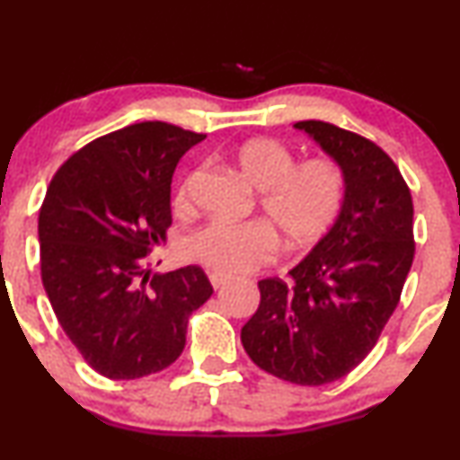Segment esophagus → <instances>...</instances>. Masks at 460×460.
<instances>
[{
  "label": "esophagus",
  "mask_w": 460,
  "mask_h": 460,
  "mask_svg": "<svg viewBox=\"0 0 460 460\" xmlns=\"http://www.w3.org/2000/svg\"><path fill=\"white\" fill-rule=\"evenodd\" d=\"M209 283H212L214 289H218V287H223V285L229 283V276L218 274V272H212V274H209Z\"/></svg>",
  "instance_id": "1"
}]
</instances>
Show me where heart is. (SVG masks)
<instances>
[{"instance_id": "obj_1", "label": "heart", "mask_w": 460, "mask_h": 460, "mask_svg": "<svg viewBox=\"0 0 460 460\" xmlns=\"http://www.w3.org/2000/svg\"><path fill=\"white\" fill-rule=\"evenodd\" d=\"M235 169L257 188V208L263 223H212L186 237L184 251L192 261L214 272L246 274L274 261L279 244L287 252H302L323 240L339 223L347 201L345 171L334 158L314 156L296 163V154L274 137H257L234 152ZM190 173L177 186V214L192 212Z\"/></svg>"}]
</instances>
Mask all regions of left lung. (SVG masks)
Segmentation results:
<instances>
[{
	"instance_id": "obj_1",
	"label": "left lung",
	"mask_w": 460,
	"mask_h": 460,
	"mask_svg": "<svg viewBox=\"0 0 460 460\" xmlns=\"http://www.w3.org/2000/svg\"><path fill=\"white\" fill-rule=\"evenodd\" d=\"M347 177L339 223L291 283L259 280L261 302L242 328L254 364L297 385L345 377L377 345L401 300L416 242L413 201L388 154L367 137L328 121H297Z\"/></svg>"
}]
</instances>
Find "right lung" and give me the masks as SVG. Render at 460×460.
<instances>
[{
	"label": "right lung",
	"mask_w": 460,
	"mask_h": 460,
	"mask_svg": "<svg viewBox=\"0 0 460 460\" xmlns=\"http://www.w3.org/2000/svg\"><path fill=\"white\" fill-rule=\"evenodd\" d=\"M201 132L141 121L98 137L55 171L38 216L40 276L55 317L96 373L139 379L171 367L188 317L212 296L188 265L149 276L171 226V177Z\"/></svg>",
	"instance_id": "add662e5"
}]
</instances>
